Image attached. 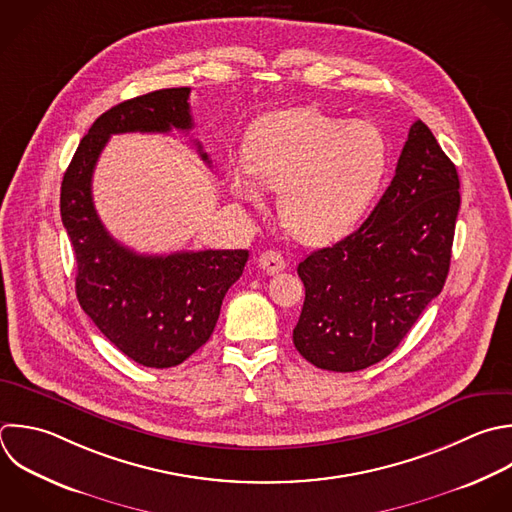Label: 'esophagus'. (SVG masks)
Instances as JSON below:
<instances>
[{
    "mask_svg": "<svg viewBox=\"0 0 512 512\" xmlns=\"http://www.w3.org/2000/svg\"><path fill=\"white\" fill-rule=\"evenodd\" d=\"M258 266L268 274H278L286 268V260L278 250H264L258 256Z\"/></svg>",
    "mask_w": 512,
    "mask_h": 512,
    "instance_id": "obj_1",
    "label": "esophagus"
}]
</instances>
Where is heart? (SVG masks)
Segmentation results:
<instances>
[{
  "label": "heart",
  "instance_id": "1",
  "mask_svg": "<svg viewBox=\"0 0 512 512\" xmlns=\"http://www.w3.org/2000/svg\"><path fill=\"white\" fill-rule=\"evenodd\" d=\"M246 162H230L228 188L250 204L262 186L280 190L278 210L300 242L326 244L348 234L380 192L390 144L370 122H346L316 108L258 118L246 134Z\"/></svg>",
  "mask_w": 512,
  "mask_h": 512
}]
</instances>
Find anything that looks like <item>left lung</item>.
<instances>
[{"mask_svg":"<svg viewBox=\"0 0 512 512\" xmlns=\"http://www.w3.org/2000/svg\"><path fill=\"white\" fill-rule=\"evenodd\" d=\"M458 188L454 164L416 120L364 224L298 264L306 298L292 340L308 362L354 372L402 342L446 282Z\"/></svg>","mask_w":512,"mask_h":512,"instance_id":"left-lung-1","label":"left lung"}]
</instances>
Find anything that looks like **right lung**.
Returning <instances> with one entry per match:
<instances>
[{
  "instance_id": "add662e5",
  "label": "right lung",
  "mask_w": 512,
  "mask_h": 512,
  "mask_svg": "<svg viewBox=\"0 0 512 512\" xmlns=\"http://www.w3.org/2000/svg\"><path fill=\"white\" fill-rule=\"evenodd\" d=\"M188 98L190 88H168L110 108L82 138L62 182L60 212L74 246L80 306L118 350L148 368L178 366L208 342L248 250L138 254L116 242L98 218L92 176L114 134L192 130Z\"/></svg>"
}]
</instances>
